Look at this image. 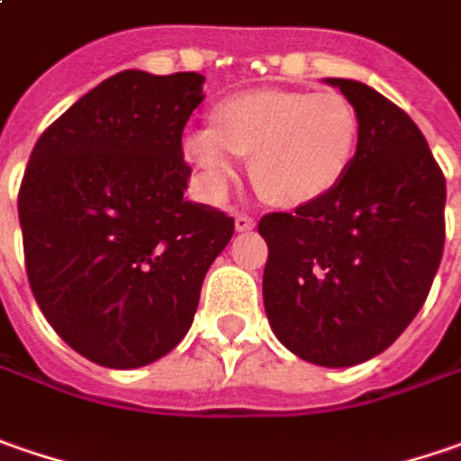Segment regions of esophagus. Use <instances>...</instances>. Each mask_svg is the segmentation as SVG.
<instances>
[{"instance_id":"1","label":"esophagus","mask_w":461,"mask_h":461,"mask_svg":"<svg viewBox=\"0 0 461 461\" xmlns=\"http://www.w3.org/2000/svg\"><path fill=\"white\" fill-rule=\"evenodd\" d=\"M234 227H237V231H250L255 227V221H252L248 213H237L234 216Z\"/></svg>"}]
</instances>
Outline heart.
<instances>
[{
    "label": "heart",
    "mask_w": 461,
    "mask_h": 461,
    "mask_svg": "<svg viewBox=\"0 0 461 461\" xmlns=\"http://www.w3.org/2000/svg\"><path fill=\"white\" fill-rule=\"evenodd\" d=\"M358 147V113L338 92H234L209 111V131H191L183 154L211 193L237 177L234 157L250 159L258 193L273 206L299 209L330 195Z\"/></svg>",
    "instance_id": "1"
}]
</instances>
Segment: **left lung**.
<instances>
[{"instance_id": "1", "label": "left lung", "mask_w": 461, "mask_h": 461, "mask_svg": "<svg viewBox=\"0 0 461 461\" xmlns=\"http://www.w3.org/2000/svg\"><path fill=\"white\" fill-rule=\"evenodd\" d=\"M358 113L343 183L294 213H268L263 302L270 330L317 366L343 369L387 350L429 296L444 252L447 180L426 136L384 95L325 79Z\"/></svg>"}]
</instances>
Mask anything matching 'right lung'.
<instances>
[{
  "mask_svg": "<svg viewBox=\"0 0 461 461\" xmlns=\"http://www.w3.org/2000/svg\"><path fill=\"white\" fill-rule=\"evenodd\" d=\"M206 77L126 69L53 121L20 185L32 296L77 353L139 369L191 330L234 219L185 198L183 129Z\"/></svg>",
  "mask_w": 461,
  "mask_h": 461,
  "instance_id": "right-lung-1",
  "label": "right lung"
}]
</instances>
